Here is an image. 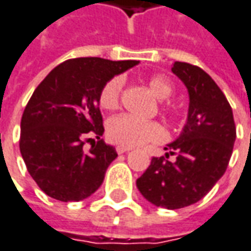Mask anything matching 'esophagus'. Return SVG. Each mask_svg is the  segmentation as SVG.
I'll use <instances>...</instances> for the list:
<instances>
[{
	"label": "esophagus",
	"mask_w": 251,
	"mask_h": 251,
	"mask_svg": "<svg viewBox=\"0 0 251 251\" xmlns=\"http://www.w3.org/2000/svg\"><path fill=\"white\" fill-rule=\"evenodd\" d=\"M130 149H127V147H121V146H118L116 147V153L118 154H124V153H127Z\"/></svg>",
	"instance_id": "34e87169"
}]
</instances>
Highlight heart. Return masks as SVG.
I'll use <instances>...</instances> for the list:
<instances>
[{"label":"heart","mask_w":251,"mask_h":251,"mask_svg":"<svg viewBox=\"0 0 251 251\" xmlns=\"http://www.w3.org/2000/svg\"><path fill=\"white\" fill-rule=\"evenodd\" d=\"M147 85L160 100H167L174 91V87L167 77L161 74H154L149 77ZM124 90V78L115 75L105 82L98 95V104L105 111L118 109L121 105ZM161 112L174 118L177 111L173 105L163 102ZM106 137L111 143L121 147H135L149 142H158L164 137V129L157 121H145L132 115H118L108 121L106 124Z\"/></svg>","instance_id":"heart-1"}]
</instances>
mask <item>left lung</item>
Wrapping results in <instances>:
<instances>
[{
    "mask_svg": "<svg viewBox=\"0 0 251 251\" xmlns=\"http://www.w3.org/2000/svg\"><path fill=\"white\" fill-rule=\"evenodd\" d=\"M171 71L188 88V121L181 136L164 147L166 157L151 158L136 185L153 205L180 209L203 198L224 176L236 126L230 104L209 74L182 61H174ZM170 155L176 160L170 162Z\"/></svg>",
    "mask_w": 251,
    "mask_h": 251,
    "instance_id": "8db88e82",
    "label": "left lung"
}]
</instances>
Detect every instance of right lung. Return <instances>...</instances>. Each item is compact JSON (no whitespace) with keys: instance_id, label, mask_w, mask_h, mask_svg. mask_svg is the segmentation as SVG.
<instances>
[{"instance_id":"add662e5","label":"right lung","mask_w":251,"mask_h":251,"mask_svg":"<svg viewBox=\"0 0 251 251\" xmlns=\"http://www.w3.org/2000/svg\"><path fill=\"white\" fill-rule=\"evenodd\" d=\"M136 64L70 59L36 87L22 115L19 149L30 177L46 195L63 202L81 201L100 188L118 154L100 139L104 125L98 95L108 80ZM87 141L93 142L88 153L82 149Z\"/></svg>"}]
</instances>
